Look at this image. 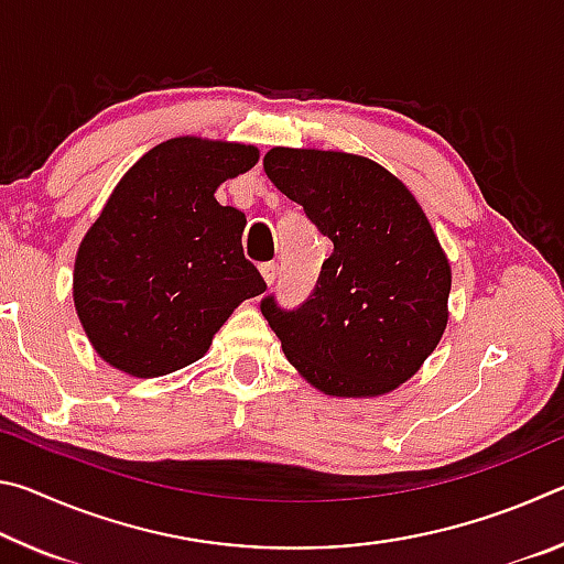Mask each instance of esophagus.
I'll list each match as a JSON object with an SVG mask.
<instances>
[{
  "instance_id": "34e87169",
  "label": "esophagus",
  "mask_w": 564,
  "mask_h": 564,
  "mask_svg": "<svg viewBox=\"0 0 564 564\" xmlns=\"http://www.w3.org/2000/svg\"><path fill=\"white\" fill-rule=\"evenodd\" d=\"M261 275H263L265 283L273 285L275 279H279V265H275V263H263L261 265Z\"/></svg>"
}]
</instances>
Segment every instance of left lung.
<instances>
[{"label":"left lung","mask_w":564,"mask_h":564,"mask_svg":"<svg viewBox=\"0 0 564 564\" xmlns=\"http://www.w3.org/2000/svg\"><path fill=\"white\" fill-rule=\"evenodd\" d=\"M263 169L333 243L299 308L265 295L291 366L328 395H383L417 373L447 326L451 263L415 196L376 161L271 149Z\"/></svg>","instance_id":"obj_1"}]
</instances>
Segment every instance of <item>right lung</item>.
Wrapping results in <instances>:
<instances>
[{
    "mask_svg": "<svg viewBox=\"0 0 564 564\" xmlns=\"http://www.w3.org/2000/svg\"><path fill=\"white\" fill-rule=\"evenodd\" d=\"M259 149L181 137L113 188L74 263V305L94 350L137 378L204 356L238 303L265 291L243 256L246 216L214 198Z\"/></svg>",
    "mask_w": 564,
    "mask_h": 564,
    "instance_id": "1",
    "label": "right lung"
}]
</instances>
